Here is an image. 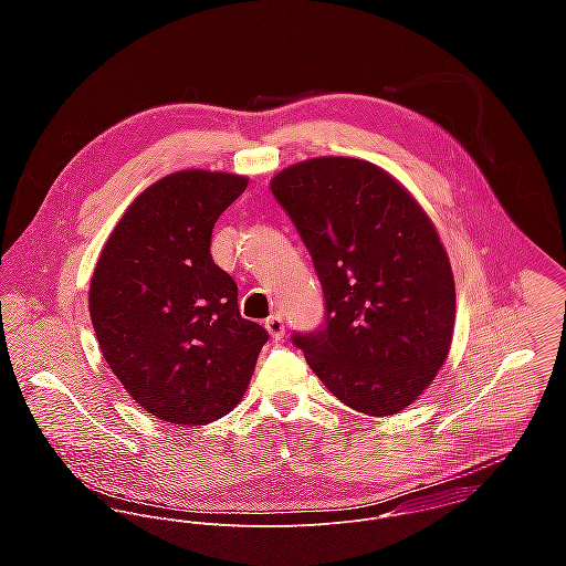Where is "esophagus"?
Returning a JSON list of instances; mask_svg holds the SVG:
<instances>
[{
    "label": "esophagus",
    "mask_w": 566,
    "mask_h": 566,
    "mask_svg": "<svg viewBox=\"0 0 566 566\" xmlns=\"http://www.w3.org/2000/svg\"><path fill=\"white\" fill-rule=\"evenodd\" d=\"M265 328H268V333H270L272 337H276V339L285 335V324H283L281 316H270V318L265 321Z\"/></svg>",
    "instance_id": "esophagus-1"
}]
</instances>
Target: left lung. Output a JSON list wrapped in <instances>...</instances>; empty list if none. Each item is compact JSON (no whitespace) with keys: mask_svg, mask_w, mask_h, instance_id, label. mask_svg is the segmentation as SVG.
Wrapping results in <instances>:
<instances>
[{"mask_svg":"<svg viewBox=\"0 0 566 566\" xmlns=\"http://www.w3.org/2000/svg\"><path fill=\"white\" fill-rule=\"evenodd\" d=\"M270 189L326 301L323 331L294 344L342 403L401 413L447 361L455 326L453 270L431 218L390 171L353 157L294 163Z\"/></svg>","mask_w":566,"mask_h":566,"instance_id":"obj_1","label":"left lung"}]
</instances>
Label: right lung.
Returning a JSON list of instances; mask_svg holds the SVG:
<instances>
[{
  "mask_svg": "<svg viewBox=\"0 0 566 566\" xmlns=\"http://www.w3.org/2000/svg\"><path fill=\"white\" fill-rule=\"evenodd\" d=\"M248 176L180 169L144 189L104 243L88 285L99 350L124 390L178 427L243 399L268 331L243 321L211 233Z\"/></svg>",
  "mask_w": 566,
  "mask_h": 566,
  "instance_id": "1",
  "label": "right lung"
}]
</instances>
